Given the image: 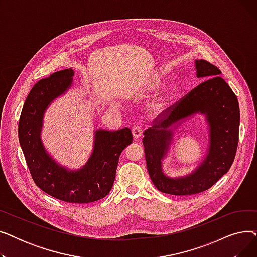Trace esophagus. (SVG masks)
I'll use <instances>...</instances> for the list:
<instances>
[{"instance_id": "obj_1", "label": "esophagus", "mask_w": 257, "mask_h": 257, "mask_svg": "<svg viewBox=\"0 0 257 257\" xmlns=\"http://www.w3.org/2000/svg\"><path fill=\"white\" fill-rule=\"evenodd\" d=\"M132 134H133L134 139H139L140 137H142V134H143V129L141 128V126H139V125H134V126L132 127Z\"/></svg>"}]
</instances>
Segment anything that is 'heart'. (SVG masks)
Listing matches in <instances>:
<instances>
[{
    "label": "heart",
    "instance_id": "heart-1",
    "mask_svg": "<svg viewBox=\"0 0 257 257\" xmlns=\"http://www.w3.org/2000/svg\"><path fill=\"white\" fill-rule=\"evenodd\" d=\"M173 101V94L171 92L165 93L160 96L156 101H154L149 107V113L153 116L160 115L164 113L168 108L171 106Z\"/></svg>",
    "mask_w": 257,
    "mask_h": 257
}]
</instances>
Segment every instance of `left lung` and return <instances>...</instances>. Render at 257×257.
<instances>
[{
  "instance_id": "obj_1",
  "label": "left lung",
  "mask_w": 257,
  "mask_h": 257,
  "mask_svg": "<svg viewBox=\"0 0 257 257\" xmlns=\"http://www.w3.org/2000/svg\"><path fill=\"white\" fill-rule=\"evenodd\" d=\"M197 77L205 79L194 89L158 115L152 128L144 131L143 144L147 169L158 191L188 196L210 188L230 169L237 149L239 107L235 93L210 62L196 60ZM203 113L210 126V147L206 159L192 174L181 179L167 178L161 170L172 130L192 114Z\"/></svg>"
}]
</instances>
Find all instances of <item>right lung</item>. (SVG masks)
<instances>
[{"label": "right lung", "instance_id": "add662e5", "mask_svg": "<svg viewBox=\"0 0 257 257\" xmlns=\"http://www.w3.org/2000/svg\"><path fill=\"white\" fill-rule=\"evenodd\" d=\"M72 69L39 80L27 97L19 123V140L35 184L48 195L67 203L86 204L111 191L119 155L132 143L129 128L94 132L93 151L83 168L69 171L59 166L40 141L43 117L50 103L72 85Z\"/></svg>", "mask_w": 257, "mask_h": 257}]
</instances>
